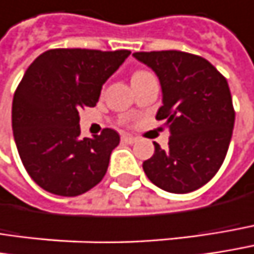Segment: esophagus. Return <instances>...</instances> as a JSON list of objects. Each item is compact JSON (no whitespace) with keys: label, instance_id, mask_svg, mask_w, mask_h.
<instances>
[{"label":"esophagus","instance_id":"1","mask_svg":"<svg viewBox=\"0 0 254 254\" xmlns=\"http://www.w3.org/2000/svg\"><path fill=\"white\" fill-rule=\"evenodd\" d=\"M122 142H125V144H133V142H136V138L135 136H130V135H122Z\"/></svg>","mask_w":254,"mask_h":254}]
</instances>
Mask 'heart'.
<instances>
[{"label":"heart","mask_w":254,"mask_h":254,"mask_svg":"<svg viewBox=\"0 0 254 254\" xmlns=\"http://www.w3.org/2000/svg\"><path fill=\"white\" fill-rule=\"evenodd\" d=\"M139 74H144V71H138V72H135L133 75H139Z\"/></svg>","instance_id":"1"}]
</instances>
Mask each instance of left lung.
I'll return each mask as SVG.
<instances>
[{
  "label": "left lung",
  "instance_id": "8db88e82",
  "mask_svg": "<svg viewBox=\"0 0 254 254\" xmlns=\"http://www.w3.org/2000/svg\"><path fill=\"white\" fill-rule=\"evenodd\" d=\"M133 57L157 74L163 106L155 119L170 129L169 148L154 142L142 169L166 192H193L217 174L228 151L236 118L228 82L209 61L193 54L154 51Z\"/></svg>",
  "mask_w": 254,
  "mask_h": 254
}]
</instances>
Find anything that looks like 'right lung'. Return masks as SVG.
Masks as SVG:
<instances>
[{
  "instance_id": "right-lung-1",
  "label": "right lung",
  "mask_w": 254,
  "mask_h": 254,
  "mask_svg": "<svg viewBox=\"0 0 254 254\" xmlns=\"http://www.w3.org/2000/svg\"><path fill=\"white\" fill-rule=\"evenodd\" d=\"M127 49H51L30 64L12 99V133L29 176L49 193L78 196L102 182L119 133L82 138L78 110L94 107Z\"/></svg>"
}]
</instances>
